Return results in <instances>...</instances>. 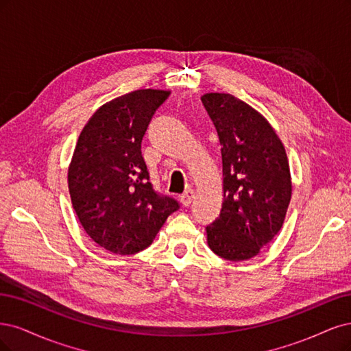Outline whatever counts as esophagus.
Returning a JSON list of instances; mask_svg holds the SVG:
<instances>
[{
  "label": "esophagus",
  "mask_w": 351,
  "mask_h": 351,
  "mask_svg": "<svg viewBox=\"0 0 351 351\" xmlns=\"http://www.w3.org/2000/svg\"><path fill=\"white\" fill-rule=\"evenodd\" d=\"M194 198H195L194 189H186L184 194L180 195V202H182L185 207H188V206H191V202H192V199H194Z\"/></svg>",
  "instance_id": "34e87169"
}]
</instances>
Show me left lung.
Instances as JSON below:
<instances>
[{"label": "left lung", "mask_w": 351, "mask_h": 351, "mask_svg": "<svg viewBox=\"0 0 351 351\" xmlns=\"http://www.w3.org/2000/svg\"><path fill=\"white\" fill-rule=\"evenodd\" d=\"M202 105L217 130L223 162V206L207 226L210 250L246 261L274 239L291 198L287 154L271 123L229 93H206Z\"/></svg>", "instance_id": "1"}]
</instances>
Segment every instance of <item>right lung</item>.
Segmentation results:
<instances>
[{"instance_id": "add662e5", "label": "right lung", "mask_w": 351, "mask_h": 351, "mask_svg": "<svg viewBox=\"0 0 351 351\" xmlns=\"http://www.w3.org/2000/svg\"><path fill=\"white\" fill-rule=\"evenodd\" d=\"M169 90L141 88L115 97L92 115L69 166L74 211L100 247L132 255L149 247L166 219L179 208L149 182L141 140Z\"/></svg>"}]
</instances>
